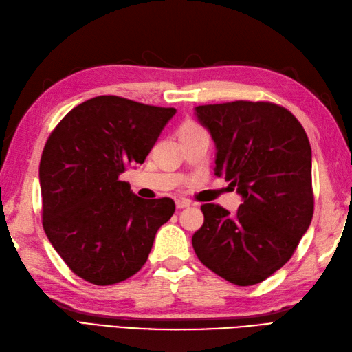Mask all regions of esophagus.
<instances>
[{
    "label": "esophagus",
    "instance_id": "1",
    "mask_svg": "<svg viewBox=\"0 0 352 352\" xmlns=\"http://www.w3.org/2000/svg\"><path fill=\"white\" fill-rule=\"evenodd\" d=\"M175 205H177L178 210H183V208H187V206H190V202L184 201V199H177Z\"/></svg>",
    "mask_w": 352,
    "mask_h": 352
}]
</instances>
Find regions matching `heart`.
Wrapping results in <instances>:
<instances>
[{
    "label": "heart",
    "instance_id": "b5f03b06",
    "mask_svg": "<svg viewBox=\"0 0 352 352\" xmlns=\"http://www.w3.org/2000/svg\"><path fill=\"white\" fill-rule=\"evenodd\" d=\"M199 131H204L199 124H196L193 122H187L182 126V129H179V135H187V133H193V132H199Z\"/></svg>",
    "mask_w": 352,
    "mask_h": 352
}]
</instances>
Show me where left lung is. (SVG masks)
Returning a JSON list of instances; mask_svg holds the SVG:
<instances>
[{"instance_id":"obj_1","label":"left lung","mask_w":352,"mask_h":352,"mask_svg":"<svg viewBox=\"0 0 352 352\" xmlns=\"http://www.w3.org/2000/svg\"><path fill=\"white\" fill-rule=\"evenodd\" d=\"M195 114L217 148L215 175L242 196L233 215L220 205L201 206L195 253L232 284H258L290 260L312 220L308 135L290 111L272 102L199 105Z\"/></svg>"}]
</instances>
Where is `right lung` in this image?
Wrapping results in <instances>:
<instances>
[{
	"label": "right lung",
	"instance_id": "right-lung-1",
	"mask_svg": "<svg viewBox=\"0 0 352 352\" xmlns=\"http://www.w3.org/2000/svg\"><path fill=\"white\" fill-rule=\"evenodd\" d=\"M175 113L102 95L73 108L50 133L40 162L43 228L86 281L111 285L137 274L173 217V199H141L119 177L144 164Z\"/></svg>",
	"mask_w": 352,
	"mask_h": 352
}]
</instances>
